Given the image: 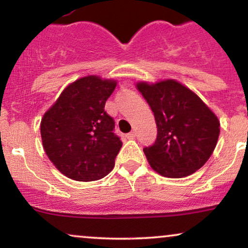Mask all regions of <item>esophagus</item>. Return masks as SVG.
I'll use <instances>...</instances> for the list:
<instances>
[{"label":"esophagus","instance_id":"1","mask_svg":"<svg viewBox=\"0 0 248 248\" xmlns=\"http://www.w3.org/2000/svg\"><path fill=\"white\" fill-rule=\"evenodd\" d=\"M135 136H136L135 132H130V133H128V134H127L126 138L128 139V140H133V139H135Z\"/></svg>","mask_w":248,"mask_h":248}]
</instances>
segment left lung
Returning a JSON list of instances; mask_svg holds the SVG:
<instances>
[{
    "mask_svg": "<svg viewBox=\"0 0 248 248\" xmlns=\"http://www.w3.org/2000/svg\"><path fill=\"white\" fill-rule=\"evenodd\" d=\"M136 88L152 108L157 126L155 143L143 149L153 170L164 177L182 178L201 169L217 146V115L173 79L139 81Z\"/></svg>",
    "mask_w": 248,
    "mask_h": 248,
    "instance_id": "left-lung-1",
    "label": "left lung"
}]
</instances>
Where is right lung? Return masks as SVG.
I'll return each mask as SVG.
<instances>
[{
    "label": "right lung",
    "instance_id": "add662e5",
    "mask_svg": "<svg viewBox=\"0 0 248 248\" xmlns=\"http://www.w3.org/2000/svg\"><path fill=\"white\" fill-rule=\"evenodd\" d=\"M116 84L98 76L77 79L43 115V148L53 166L73 181H98L114 168L122 142L104 108Z\"/></svg>",
    "mask_w": 248,
    "mask_h": 248
}]
</instances>
